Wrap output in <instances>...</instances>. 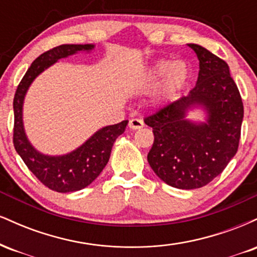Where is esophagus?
<instances>
[{
    "label": "esophagus",
    "mask_w": 257,
    "mask_h": 257,
    "mask_svg": "<svg viewBox=\"0 0 257 257\" xmlns=\"http://www.w3.org/2000/svg\"><path fill=\"white\" fill-rule=\"evenodd\" d=\"M144 126V122L143 119H139V118H133L129 120V128L131 129H134V131H137V129H140Z\"/></svg>",
    "instance_id": "esophagus-1"
}]
</instances>
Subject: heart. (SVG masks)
I'll list each match as a JSON object with an SVG mask.
<instances>
[{
    "label": "heart",
    "mask_w": 257,
    "mask_h": 257,
    "mask_svg": "<svg viewBox=\"0 0 257 257\" xmlns=\"http://www.w3.org/2000/svg\"><path fill=\"white\" fill-rule=\"evenodd\" d=\"M191 79V69L184 60H158L150 67L141 83L144 91L158 89L157 102L166 105L179 91H181Z\"/></svg>",
    "instance_id": "obj_1"
}]
</instances>
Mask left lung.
Segmentation results:
<instances>
[{
	"label": "left lung",
	"instance_id": "8db88e82",
	"mask_svg": "<svg viewBox=\"0 0 257 257\" xmlns=\"http://www.w3.org/2000/svg\"><path fill=\"white\" fill-rule=\"evenodd\" d=\"M199 60L196 87L157 113L146 117L155 141L147 155L162 181L180 190L208 185L237 153L244 110L239 90L222 59L188 43ZM197 110L199 119H192Z\"/></svg>",
	"mask_w": 257,
	"mask_h": 257
}]
</instances>
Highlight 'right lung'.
<instances>
[{
  "label": "right lung",
  "instance_id": "right-lung-1",
  "mask_svg": "<svg viewBox=\"0 0 257 257\" xmlns=\"http://www.w3.org/2000/svg\"><path fill=\"white\" fill-rule=\"evenodd\" d=\"M95 44H61L38 57L23 77L14 96L13 143L26 167L44 186L60 193L83 190L94 181L110 159L116 139L123 134L129 120L102 126L77 149L65 155H46L31 144L24 126V100L32 82L58 60L77 53H91Z\"/></svg>",
  "mask_w": 257,
  "mask_h": 257
}]
</instances>
